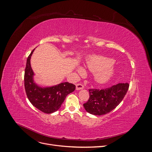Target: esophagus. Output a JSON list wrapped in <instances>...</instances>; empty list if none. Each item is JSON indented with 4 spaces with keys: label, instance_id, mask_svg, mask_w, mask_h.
<instances>
[{
    "label": "esophagus",
    "instance_id": "34e87169",
    "mask_svg": "<svg viewBox=\"0 0 152 152\" xmlns=\"http://www.w3.org/2000/svg\"><path fill=\"white\" fill-rule=\"evenodd\" d=\"M84 86L82 84H76V89L77 90H80L84 89Z\"/></svg>",
    "mask_w": 152,
    "mask_h": 152
}]
</instances>
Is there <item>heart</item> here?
Instances as JSON below:
<instances>
[{
    "label": "heart",
    "mask_w": 152,
    "mask_h": 152,
    "mask_svg": "<svg viewBox=\"0 0 152 152\" xmlns=\"http://www.w3.org/2000/svg\"><path fill=\"white\" fill-rule=\"evenodd\" d=\"M113 61L108 58L102 56H94L87 59L86 66L89 70L94 72V78L98 84H105L108 82L113 76L115 69L112 65ZM77 72L80 74L84 72V69L79 68Z\"/></svg>",
    "instance_id": "b5f03b06"
}]
</instances>
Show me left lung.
Instances as JSON below:
<instances>
[{
  "label": "left lung",
  "mask_w": 152,
  "mask_h": 152,
  "mask_svg": "<svg viewBox=\"0 0 152 152\" xmlns=\"http://www.w3.org/2000/svg\"><path fill=\"white\" fill-rule=\"evenodd\" d=\"M129 84L119 83L103 89H90L89 98L84 103L86 111L94 115L110 112L120 104L126 94Z\"/></svg>",
  "instance_id": "8db88e82"
}]
</instances>
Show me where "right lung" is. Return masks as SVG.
Masks as SVG:
<instances>
[{
    "mask_svg": "<svg viewBox=\"0 0 152 152\" xmlns=\"http://www.w3.org/2000/svg\"><path fill=\"white\" fill-rule=\"evenodd\" d=\"M35 49L26 60L24 82L27 97L35 108L45 113H52L61 107L66 96L75 89V86L69 82H62L49 87H41L34 80V72L30 65V58Z\"/></svg>",
    "mask_w": 152,
    "mask_h": 152,
    "instance_id": "1",
    "label": "right lung"
}]
</instances>
